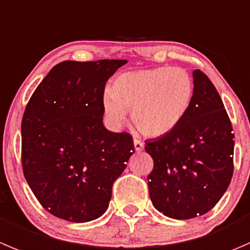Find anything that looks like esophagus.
Returning a JSON list of instances; mask_svg holds the SVG:
<instances>
[{
	"mask_svg": "<svg viewBox=\"0 0 250 250\" xmlns=\"http://www.w3.org/2000/svg\"><path fill=\"white\" fill-rule=\"evenodd\" d=\"M133 143H134V149H135V151H142L143 149H144V143L143 142H140V140H138V139H134L133 140Z\"/></svg>",
	"mask_w": 250,
	"mask_h": 250,
	"instance_id": "34e87169",
	"label": "esophagus"
}]
</instances>
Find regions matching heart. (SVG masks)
<instances>
[{
    "instance_id": "b5f03b06",
    "label": "heart",
    "mask_w": 250,
    "mask_h": 250,
    "mask_svg": "<svg viewBox=\"0 0 250 250\" xmlns=\"http://www.w3.org/2000/svg\"><path fill=\"white\" fill-rule=\"evenodd\" d=\"M194 95L190 74L179 67H156L120 74L103 98L106 120L118 128L130 110L133 125L143 135L172 132L189 111Z\"/></svg>"
}]
</instances>
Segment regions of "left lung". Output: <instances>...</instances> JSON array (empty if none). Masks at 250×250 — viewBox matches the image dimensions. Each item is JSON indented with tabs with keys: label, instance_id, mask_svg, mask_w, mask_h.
<instances>
[{
	"label": "left lung",
	"instance_id": "obj_1",
	"mask_svg": "<svg viewBox=\"0 0 250 250\" xmlns=\"http://www.w3.org/2000/svg\"><path fill=\"white\" fill-rule=\"evenodd\" d=\"M186 117L172 132L145 143L154 160L147 176L152 205L176 220L202 216L217 204L233 174L234 134L216 88L199 69Z\"/></svg>",
	"mask_w": 250,
	"mask_h": 250
}]
</instances>
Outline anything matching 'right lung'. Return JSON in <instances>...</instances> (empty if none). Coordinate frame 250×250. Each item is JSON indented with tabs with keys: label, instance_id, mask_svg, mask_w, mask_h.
<instances>
[{
	"label": "right lung",
	"instance_id": "obj_1",
	"mask_svg": "<svg viewBox=\"0 0 250 250\" xmlns=\"http://www.w3.org/2000/svg\"><path fill=\"white\" fill-rule=\"evenodd\" d=\"M125 60L63 61L31 95L21 121V166L53 216L88 222L105 214L112 184L134 152L132 135L103 123L106 82Z\"/></svg>",
	"mask_w": 250,
	"mask_h": 250
}]
</instances>
